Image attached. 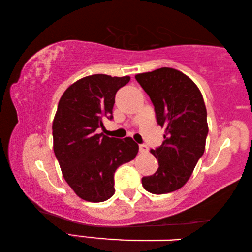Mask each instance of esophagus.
<instances>
[{
    "mask_svg": "<svg viewBox=\"0 0 252 252\" xmlns=\"http://www.w3.org/2000/svg\"><path fill=\"white\" fill-rule=\"evenodd\" d=\"M139 149H140V152H147L148 151V147L146 146V144H140Z\"/></svg>",
    "mask_w": 252,
    "mask_h": 252,
    "instance_id": "34e87169",
    "label": "esophagus"
}]
</instances>
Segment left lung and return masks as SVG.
<instances>
[{"label":"left lung","mask_w":252,"mask_h":252,"mask_svg":"<svg viewBox=\"0 0 252 252\" xmlns=\"http://www.w3.org/2000/svg\"><path fill=\"white\" fill-rule=\"evenodd\" d=\"M135 79L155 105L158 125L164 127L163 143L150 150L159 168L142 178V186L153 194L173 192L189 180L204 152L206 104L197 84L172 67L139 73Z\"/></svg>","instance_id":"obj_1"}]
</instances>
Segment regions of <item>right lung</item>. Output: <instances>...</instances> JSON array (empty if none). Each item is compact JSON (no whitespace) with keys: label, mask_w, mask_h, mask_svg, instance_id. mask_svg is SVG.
I'll return each mask as SVG.
<instances>
[{"label":"right lung","mask_w":252,"mask_h":252,"mask_svg":"<svg viewBox=\"0 0 252 252\" xmlns=\"http://www.w3.org/2000/svg\"><path fill=\"white\" fill-rule=\"evenodd\" d=\"M130 76L93 74L75 81L63 93L52 123L53 150L72 190L89 202L114 194L113 176L133 160L139 146L132 138L99 133L105 118L112 119L114 97Z\"/></svg>","instance_id":"obj_1"}]
</instances>
